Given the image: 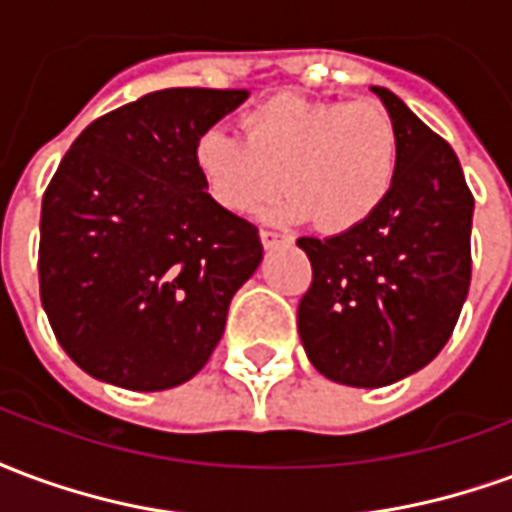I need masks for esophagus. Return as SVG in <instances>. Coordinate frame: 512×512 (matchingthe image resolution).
<instances>
[{
	"mask_svg": "<svg viewBox=\"0 0 512 512\" xmlns=\"http://www.w3.org/2000/svg\"><path fill=\"white\" fill-rule=\"evenodd\" d=\"M260 241H263L266 249H277L279 244H288L290 238L282 233H274V230H260Z\"/></svg>",
	"mask_w": 512,
	"mask_h": 512,
	"instance_id": "34e87169",
	"label": "esophagus"
}]
</instances>
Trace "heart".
Wrapping results in <instances>:
<instances>
[{"label": "heart", "instance_id": "obj_1", "mask_svg": "<svg viewBox=\"0 0 512 512\" xmlns=\"http://www.w3.org/2000/svg\"><path fill=\"white\" fill-rule=\"evenodd\" d=\"M241 131L211 126L191 145V164L224 211H257L285 183L288 194L268 216H312L321 230L340 233L370 219L395 183L400 142L373 101L271 95L246 109Z\"/></svg>", "mask_w": 512, "mask_h": 512}]
</instances>
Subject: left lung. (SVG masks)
Returning <instances> with one entry per match:
<instances>
[{
	"instance_id": "left-lung-1",
	"label": "left lung",
	"mask_w": 512,
	"mask_h": 512,
	"mask_svg": "<svg viewBox=\"0 0 512 512\" xmlns=\"http://www.w3.org/2000/svg\"><path fill=\"white\" fill-rule=\"evenodd\" d=\"M397 131L392 189L370 219L329 238H299L312 285L299 337L321 376L395 384L436 359L472 279L474 197L461 161L395 93L373 87Z\"/></svg>"
}]
</instances>
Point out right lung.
<instances>
[{"mask_svg": "<svg viewBox=\"0 0 512 512\" xmlns=\"http://www.w3.org/2000/svg\"><path fill=\"white\" fill-rule=\"evenodd\" d=\"M246 90L172 87L84 128L43 194L40 301L57 340L106 384L161 392L197 376L263 244L208 197L200 131Z\"/></svg>", "mask_w": 512, "mask_h": 512, "instance_id": "obj_1", "label": "right lung"}]
</instances>
